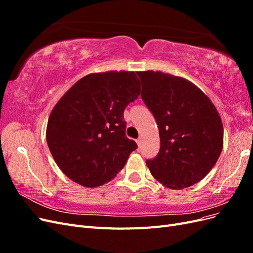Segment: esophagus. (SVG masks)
I'll use <instances>...</instances> for the list:
<instances>
[{
	"mask_svg": "<svg viewBox=\"0 0 253 253\" xmlns=\"http://www.w3.org/2000/svg\"><path fill=\"white\" fill-rule=\"evenodd\" d=\"M136 142H137V145H138V149H140V148H141V138L137 139Z\"/></svg>",
	"mask_w": 253,
	"mask_h": 253,
	"instance_id": "obj_1",
	"label": "esophagus"
}]
</instances>
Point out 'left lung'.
<instances>
[{
	"mask_svg": "<svg viewBox=\"0 0 253 253\" xmlns=\"http://www.w3.org/2000/svg\"><path fill=\"white\" fill-rule=\"evenodd\" d=\"M141 98L154 115L160 149L147 160L153 177L179 190L201 181L216 164L224 127L209 97L191 81L167 73L137 72Z\"/></svg>",
	"mask_w": 253,
	"mask_h": 253,
	"instance_id": "1",
	"label": "left lung"
}]
</instances>
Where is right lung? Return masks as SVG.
<instances>
[{"label":"right lung","instance_id":"obj_1","mask_svg":"<svg viewBox=\"0 0 253 253\" xmlns=\"http://www.w3.org/2000/svg\"><path fill=\"white\" fill-rule=\"evenodd\" d=\"M140 94L135 72L88 74L52 109L46 141L68 178L86 188L112 180L136 150L126 138L124 111Z\"/></svg>","mask_w":253,"mask_h":253}]
</instances>
